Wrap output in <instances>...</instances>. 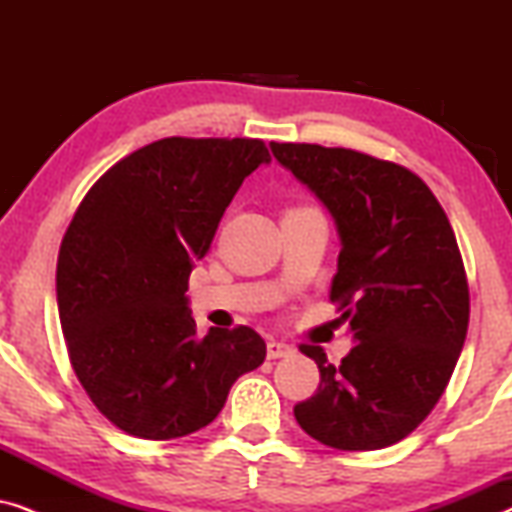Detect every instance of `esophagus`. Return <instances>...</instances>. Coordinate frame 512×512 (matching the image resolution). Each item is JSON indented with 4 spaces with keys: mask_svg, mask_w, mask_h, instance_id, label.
I'll list each match as a JSON object with an SVG mask.
<instances>
[{
    "mask_svg": "<svg viewBox=\"0 0 512 512\" xmlns=\"http://www.w3.org/2000/svg\"><path fill=\"white\" fill-rule=\"evenodd\" d=\"M291 352L293 347L286 345V342H277V340L268 342V359H282V356H289Z\"/></svg>",
    "mask_w": 512,
    "mask_h": 512,
    "instance_id": "34e87169",
    "label": "esophagus"
}]
</instances>
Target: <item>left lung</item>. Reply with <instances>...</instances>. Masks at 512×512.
Segmentation results:
<instances>
[{
  "instance_id": "obj_1",
  "label": "left lung",
  "mask_w": 512,
  "mask_h": 512,
  "mask_svg": "<svg viewBox=\"0 0 512 512\" xmlns=\"http://www.w3.org/2000/svg\"><path fill=\"white\" fill-rule=\"evenodd\" d=\"M270 149L333 214L342 249L328 296L356 340L340 366L300 345L321 380L293 415L335 450H382L429 417L464 347L471 296L457 237L408 167L342 146Z\"/></svg>"
}]
</instances>
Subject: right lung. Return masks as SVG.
<instances>
[{"label":"right lung","mask_w":512,"mask_h":512,"mask_svg":"<svg viewBox=\"0 0 512 512\" xmlns=\"http://www.w3.org/2000/svg\"><path fill=\"white\" fill-rule=\"evenodd\" d=\"M263 139L165 137L90 186L58 254L60 326L81 387L118 429L170 440L214 422L237 377L258 368L254 328L195 335L188 275Z\"/></svg>","instance_id":"right-lung-1"}]
</instances>
